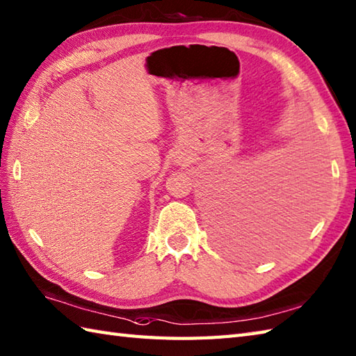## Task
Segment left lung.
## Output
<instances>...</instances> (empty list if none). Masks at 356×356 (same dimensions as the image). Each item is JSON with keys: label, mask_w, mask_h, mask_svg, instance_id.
<instances>
[{"label": "left lung", "mask_w": 356, "mask_h": 356, "mask_svg": "<svg viewBox=\"0 0 356 356\" xmlns=\"http://www.w3.org/2000/svg\"><path fill=\"white\" fill-rule=\"evenodd\" d=\"M225 184V182H223ZM252 184L251 179L240 177L237 180H231L228 185H223L222 190V203L226 207L225 213H222L220 223H218V236L220 243L228 251H240L246 245L248 234L254 231L252 223L260 214V205L251 197H248L252 191H249V185ZM257 199V197H255Z\"/></svg>", "instance_id": "8db88e82"}]
</instances>
